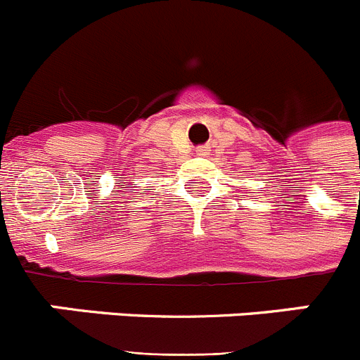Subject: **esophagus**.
<instances>
[{"label":"esophagus","mask_w":360,"mask_h":360,"mask_svg":"<svg viewBox=\"0 0 360 360\" xmlns=\"http://www.w3.org/2000/svg\"><path fill=\"white\" fill-rule=\"evenodd\" d=\"M209 149H200V155H207Z\"/></svg>","instance_id":"esophagus-1"}]
</instances>
